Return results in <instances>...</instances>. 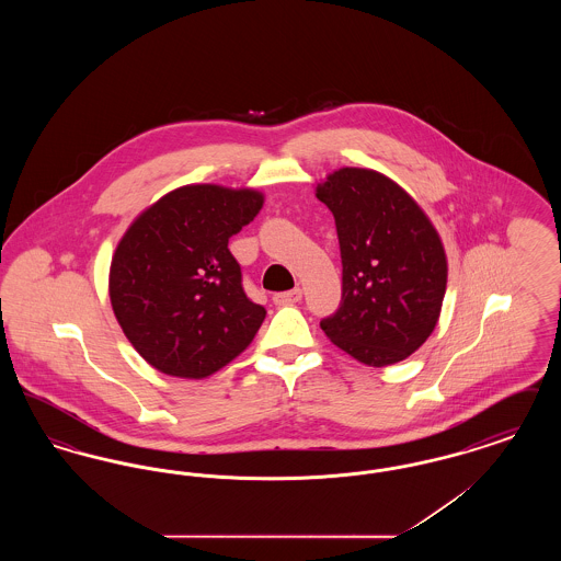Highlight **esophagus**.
I'll return each mask as SVG.
<instances>
[{
    "instance_id": "34e87169",
    "label": "esophagus",
    "mask_w": 561,
    "mask_h": 561,
    "mask_svg": "<svg viewBox=\"0 0 561 561\" xmlns=\"http://www.w3.org/2000/svg\"><path fill=\"white\" fill-rule=\"evenodd\" d=\"M300 298H302V290H300V288H294V290H288V293L273 294V302H275L277 307H288V305L298 302Z\"/></svg>"
}]
</instances>
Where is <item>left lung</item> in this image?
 Wrapping results in <instances>:
<instances>
[{
    "label": "left lung",
    "mask_w": 561,
    "mask_h": 561,
    "mask_svg": "<svg viewBox=\"0 0 561 561\" xmlns=\"http://www.w3.org/2000/svg\"><path fill=\"white\" fill-rule=\"evenodd\" d=\"M334 214L343 261V298L321 320L325 336L366 366H391L433 332L448 263L427 214L380 172L341 168L318 185Z\"/></svg>",
    "instance_id": "1"
}]
</instances>
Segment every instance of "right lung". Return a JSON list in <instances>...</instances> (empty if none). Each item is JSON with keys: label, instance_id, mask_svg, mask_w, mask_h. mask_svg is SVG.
I'll return each mask as SVG.
<instances>
[{"label": "right lung", "instance_id": "1", "mask_svg": "<svg viewBox=\"0 0 561 561\" xmlns=\"http://www.w3.org/2000/svg\"><path fill=\"white\" fill-rule=\"evenodd\" d=\"M261 208L252 188L187 185L147 208L117 243L113 313L160 373L206 378L252 343L267 311L243 293L229 240Z\"/></svg>", "mask_w": 561, "mask_h": 561}]
</instances>
